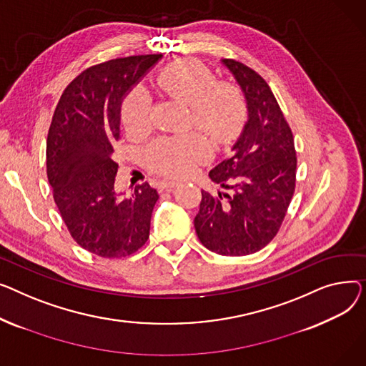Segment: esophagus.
<instances>
[{"label":"esophagus","instance_id":"esophagus-1","mask_svg":"<svg viewBox=\"0 0 366 366\" xmlns=\"http://www.w3.org/2000/svg\"><path fill=\"white\" fill-rule=\"evenodd\" d=\"M179 180H174V179H168V180H165L164 182V187L165 189H173V187H176V186H179Z\"/></svg>","mask_w":366,"mask_h":366}]
</instances>
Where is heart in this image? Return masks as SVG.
<instances>
[{"label":"heart","mask_w":366,"mask_h":366,"mask_svg":"<svg viewBox=\"0 0 366 366\" xmlns=\"http://www.w3.org/2000/svg\"><path fill=\"white\" fill-rule=\"evenodd\" d=\"M165 92L190 107L193 122L216 139L232 134L242 115V97L230 82L216 84L204 64L184 60L168 66L159 76ZM152 96L139 85L127 96L122 119L128 130L142 132L150 124ZM211 157V144L201 134L161 137L147 147V158L167 174L187 173L198 162Z\"/></svg>","instance_id":"b5f03b06"}]
</instances>
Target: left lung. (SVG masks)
I'll return each instance as SVG.
<instances>
[{
    "instance_id": "obj_1",
    "label": "left lung",
    "mask_w": 366,
    "mask_h": 366,
    "mask_svg": "<svg viewBox=\"0 0 366 366\" xmlns=\"http://www.w3.org/2000/svg\"><path fill=\"white\" fill-rule=\"evenodd\" d=\"M244 93L247 121L232 154L209 171L217 195L202 192L195 230L220 255H248L276 236L295 189L294 137L267 82L233 59H222Z\"/></svg>"
}]
</instances>
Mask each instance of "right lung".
<instances>
[{"label": "right lung", "mask_w": 366, "mask_h": 366, "mask_svg": "<svg viewBox=\"0 0 366 366\" xmlns=\"http://www.w3.org/2000/svg\"><path fill=\"white\" fill-rule=\"evenodd\" d=\"M162 54L107 60L81 72L64 89L47 137V177L75 242L99 257L136 252L149 238L159 198L147 182L132 195L115 189L114 146L121 136V103Z\"/></svg>", "instance_id": "add662e5"}]
</instances>
